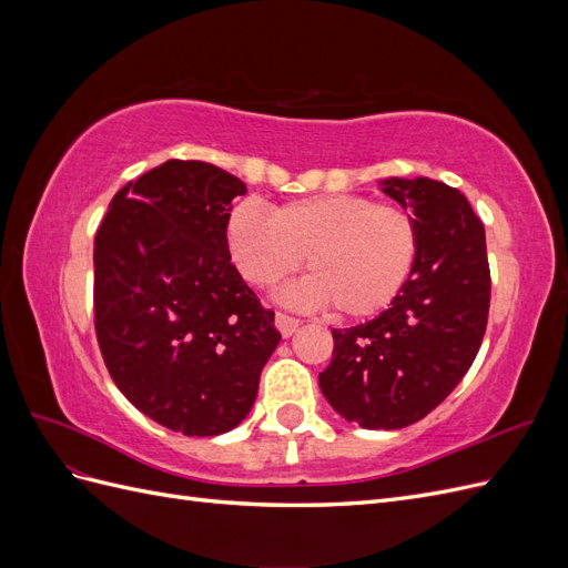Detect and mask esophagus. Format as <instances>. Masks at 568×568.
<instances>
[{
	"label": "esophagus",
	"instance_id": "esophagus-1",
	"mask_svg": "<svg viewBox=\"0 0 568 568\" xmlns=\"http://www.w3.org/2000/svg\"><path fill=\"white\" fill-rule=\"evenodd\" d=\"M274 324H277V329L282 332V336H291V334L298 329L301 320L291 317V315H284V313H277V315H274Z\"/></svg>",
	"mask_w": 568,
	"mask_h": 568
}]
</instances>
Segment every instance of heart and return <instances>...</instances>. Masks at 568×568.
<instances>
[{"label":"heart","mask_w":568,"mask_h":568,"mask_svg":"<svg viewBox=\"0 0 568 568\" xmlns=\"http://www.w3.org/2000/svg\"><path fill=\"white\" fill-rule=\"evenodd\" d=\"M227 242L251 284L272 286L303 265L311 277L286 301L329 305L338 320L379 315L395 301L417 261L419 234L398 203L359 194L307 196L265 211L251 199L236 203Z\"/></svg>","instance_id":"heart-1"}]
</instances>
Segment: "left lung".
Masks as SVG:
<instances>
[{"label": "left lung", "mask_w": 568, "mask_h": 568, "mask_svg": "<svg viewBox=\"0 0 568 568\" xmlns=\"http://www.w3.org/2000/svg\"><path fill=\"white\" fill-rule=\"evenodd\" d=\"M412 211L419 248L405 286L379 317L334 329L324 398L363 428H403L436 409L469 372L486 334L490 267L484 222L455 186L386 180Z\"/></svg>", "instance_id": "obj_1"}]
</instances>
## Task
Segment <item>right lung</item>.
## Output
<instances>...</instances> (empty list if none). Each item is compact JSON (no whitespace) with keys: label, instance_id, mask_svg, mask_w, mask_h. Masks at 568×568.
Segmentation results:
<instances>
[{"label":"right lung","instance_id":"1","mask_svg":"<svg viewBox=\"0 0 568 568\" xmlns=\"http://www.w3.org/2000/svg\"><path fill=\"white\" fill-rule=\"evenodd\" d=\"M246 184L173 159L128 182L94 236V332L113 384L161 426L217 436L242 422L282 334L232 265Z\"/></svg>","mask_w":568,"mask_h":568}]
</instances>
